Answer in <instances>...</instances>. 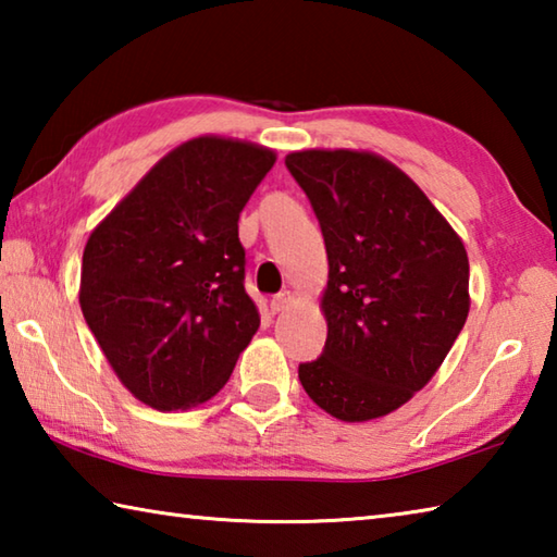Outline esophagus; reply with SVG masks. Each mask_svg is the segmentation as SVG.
Returning <instances> with one entry per match:
<instances>
[{"label": "esophagus", "mask_w": 557, "mask_h": 557, "mask_svg": "<svg viewBox=\"0 0 557 557\" xmlns=\"http://www.w3.org/2000/svg\"><path fill=\"white\" fill-rule=\"evenodd\" d=\"M292 301H295V297H292V292H280V295H275V297H272L270 299V309H272V312H285V309L292 305Z\"/></svg>", "instance_id": "34e87169"}]
</instances>
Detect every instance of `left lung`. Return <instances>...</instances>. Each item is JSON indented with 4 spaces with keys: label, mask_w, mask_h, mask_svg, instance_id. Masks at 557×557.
Masks as SVG:
<instances>
[{
    "label": "left lung",
    "mask_w": 557,
    "mask_h": 557,
    "mask_svg": "<svg viewBox=\"0 0 557 557\" xmlns=\"http://www.w3.org/2000/svg\"><path fill=\"white\" fill-rule=\"evenodd\" d=\"M285 166L324 235L326 344L299 363L319 408L346 422L388 414L425 385L469 314V260L420 186L369 152L309 149Z\"/></svg>",
    "instance_id": "8db88e82"
}]
</instances>
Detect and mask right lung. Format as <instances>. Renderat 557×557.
<instances>
[{"instance_id":"obj_1","label":"right lung","mask_w":557,"mask_h":557,"mask_svg":"<svg viewBox=\"0 0 557 557\" xmlns=\"http://www.w3.org/2000/svg\"><path fill=\"white\" fill-rule=\"evenodd\" d=\"M272 164L270 149L191 139L90 233L83 317L125 388L157 410L213 398L258 332L238 219Z\"/></svg>"}]
</instances>
